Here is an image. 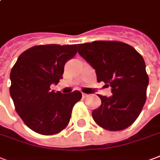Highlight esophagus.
<instances>
[{
  "instance_id": "1",
  "label": "esophagus",
  "mask_w": 160,
  "mask_h": 160,
  "mask_svg": "<svg viewBox=\"0 0 160 160\" xmlns=\"http://www.w3.org/2000/svg\"><path fill=\"white\" fill-rule=\"evenodd\" d=\"M88 94H86V93H82V98H88Z\"/></svg>"
}]
</instances>
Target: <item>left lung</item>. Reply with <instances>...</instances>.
<instances>
[{
    "mask_svg": "<svg viewBox=\"0 0 160 160\" xmlns=\"http://www.w3.org/2000/svg\"><path fill=\"white\" fill-rule=\"evenodd\" d=\"M78 50L95 69L97 81L112 88L110 97L98 95L101 105L92 113L94 121L108 131L130 127L147 98L148 76L142 56L131 45L119 41L80 44Z\"/></svg>",
    "mask_w": 160,
    "mask_h": 160,
    "instance_id": "8db88e82",
    "label": "left lung"
}]
</instances>
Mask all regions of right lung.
I'll return each instance as SVG.
<instances>
[{"label":"right lung","mask_w":160,"mask_h":160,"mask_svg":"<svg viewBox=\"0 0 160 160\" xmlns=\"http://www.w3.org/2000/svg\"><path fill=\"white\" fill-rule=\"evenodd\" d=\"M77 44L36 45L19 56L10 74V94L25 125L42 135H54L69 123L80 91L50 90L62 78L66 62L75 56Z\"/></svg>","instance_id":"1"}]
</instances>
